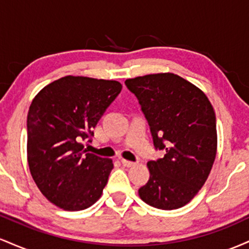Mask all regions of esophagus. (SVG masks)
Returning a JSON list of instances; mask_svg holds the SVG:
<instances>
[{"label":"esophagus","instance_id":"esophagus-1","mask_svg":"<svg viewBox=\"0 0 249 249\" xmlns=\"http://www.w3.org/2000/svg\"><path fill=\"white\" fill-rule=\"evenodd\" d=\"M122 164H123V166H125V167H132L137 164V162L126 160V159H122Z\"/></svg>","mask_w":249,"mask_h":249}]
</instances>
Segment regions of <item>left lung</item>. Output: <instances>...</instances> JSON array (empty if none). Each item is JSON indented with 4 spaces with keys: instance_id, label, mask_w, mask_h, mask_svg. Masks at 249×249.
Instances as JSON below:
<instances>
[{
    "instance_id": "obj_1",
    "label": "left lung",
    "mask_w": 249,
    "mask_h": 249,
    "mask_svg": "<svg viewBox=\"0 0 249 249\" xmlns=\"http://www.w3.org/2000/svg\"><path fill=\"white\" fill-rule=\"evenodd\" d=\"M138 98L156 148L164 158L148 161L150 179L138 194L159 210H177L204 186L216 156L214 108L198 87L171 72L125 81Z\"/></svg>"
}]
</instances>
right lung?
Wrapping results in <instances>:
<instances>
[{"label":"right lung","mask_w":249,"mask_h":249,"mask_svg":"<svg viewBox=\"0 0 249 249\" xmlns=\"http://www.w3.org/2000/svg\"><path fill=\"white\" fill-rule=\"evenodd\" d=\"M122 90L117 81L65 76L44 87L27 118V156L34 181L51 204L82 211L102 196L112 159L87 153L83 141Z\"/></svg>","instance_id":"right-lung-1"}]
</instances>
